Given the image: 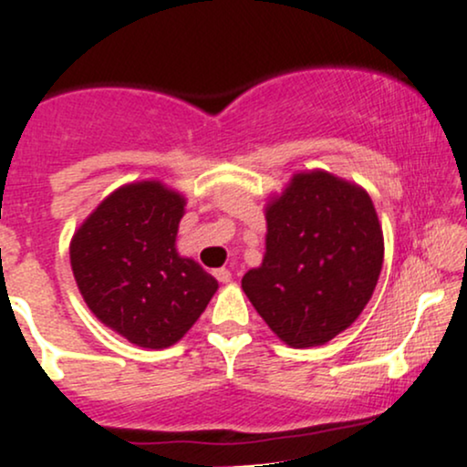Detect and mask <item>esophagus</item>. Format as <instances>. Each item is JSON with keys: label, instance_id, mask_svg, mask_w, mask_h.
<instances>
[{"label": "esophagus", "instance_id": "34e87169", "mask_svg": "<svg viewBox=\"0 0 467 467\" xmlns=\"http://www.w3.org/2000/svg\"><path fill=\"white\" fill-rule=\"evenodd\" d=\"M213 277H216L218 282H223V284L232 282V273H229L227 268H216V271H213Z\"/></svg>", "mask_w": 467, "mask_h": 467}]
</instances>
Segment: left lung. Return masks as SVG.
<instances>
[{
    "instance_id": "left-lung-1",
    "label": "left lung",
    "mask_w": 467,
    "mask_h": 467,
    "mask_svg": "<svg viewBox=\"0 0 467 467\" xmlns=\"http://www.w3.org/2000/svg\"><path fill=\"white\" fill-rule=\"evenodd\" d=\"M266 254L243 290L290 348L332 341L358 319L382 271L374 202L327 172L297 174L266 210Z\"/></svg>"
}]
</instances>
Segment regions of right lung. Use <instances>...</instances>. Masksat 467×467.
<instances>
[{
	"instance_id": "obj_1",
	"label": "right lung",
	"mask_w": 467,
	"mask_h": 467,
	"mask_svg": "<svg viewBox=\"0 0 467 467\" xmlns=\"http://www.w3.org/2000/svg\"><path fill=\"white\" fill-rule=\"evenodd\" d=\"M183 205L155 181L124 185L71 240V271L87 306L140 348L177 343L218 288L210 273L177 254Z\"/></svg>"
}]
</instances>
